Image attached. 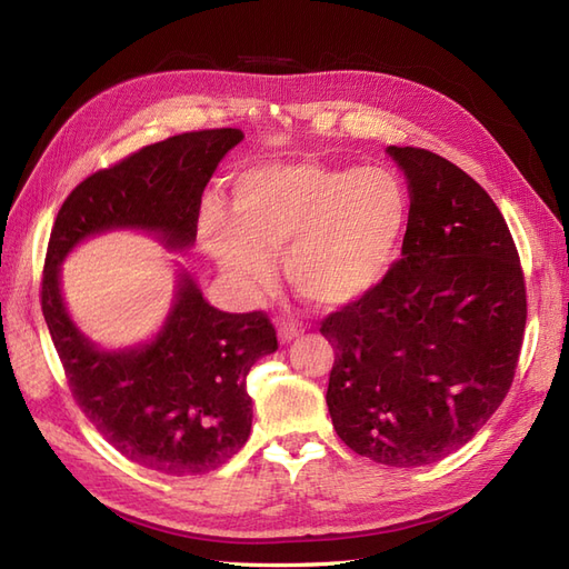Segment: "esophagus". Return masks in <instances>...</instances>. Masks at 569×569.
Segmentation results:
<instances>
[{
  "instance_id": "1",
  "label": "esophagus",
  "mask_w": 569,
  "mask_h": 569,
  "mask_svg": "<svg viewBox=\"0 0 569 569\" xmlns=\"http://www.w3.org/2000/svg\"><path fill=\"white\" fill-rule=\"evenodd\" d=\"M301 332H303V327L299 322H295V320H282L278 325V337H280L282 343H289L291 339H297Z\"/></svg>"
}]
</instances>
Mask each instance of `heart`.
I'll return each instance as SVG.
<instances>
[{"instance_id":"1","label":"heart","mask_w":569,"mask_h":569,"mask_svg":"<svg viewBox=\"0 0 569 569\" xmlns=\"http://www.w3.org/2000/svg\"><path fill=\"white\" fill-rule=\"evenodd\" d=\"M403 180L387 168L278 161L230 184V211L203 206L201 242L251 289L272 284L282 253L289 284L322 308H343L385 280L408 226Z\"/></svg>"}]
</instances>
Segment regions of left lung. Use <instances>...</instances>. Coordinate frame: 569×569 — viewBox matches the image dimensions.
<instances>
[{"label": "left lung", "mask_w": 569, "mask_h": 569, "mask_svg": "<svg viewBox=\"0 0 569 569\" xmlns=\"http://www.w3.org/2000/svg\"><path fill=\"white\" fill-rule=\"evenodd\" d=\"M410 192L401 258L370 295L320 322L335 366L327 408L339 439L391 468L468 443L510 391L525 339L518 247L465 170L389 147Z\"/></svg>", "instance_id": "obj_1"}]
</instances>
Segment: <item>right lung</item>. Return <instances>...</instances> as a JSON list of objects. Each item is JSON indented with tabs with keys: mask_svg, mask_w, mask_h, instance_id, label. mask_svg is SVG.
Instances as JSON below:
<instances>
[{
	"mask_svg": "<svg viewBox=\"0 0 569 569\" xmlns=\"http://www.w3.org/2000/svg\"><path fill=\"white\" fill-rule=\"evenodd\" d=\"M242 137L237 128L182 132L97 170L66 197L47 244L42 313L76 403L116 451L170 477L211 472L247 443V375L278 349L270 318L218 311L184 272L157 339L101 351L68 318L59 270L84 237L113 228L192 247L203 187Z\"/></svg>",
	"mask_w": 569,
	"mask_h": 569,
	"instance_id": "obj_1",
	"label": "right lung"
}]
</instances>
